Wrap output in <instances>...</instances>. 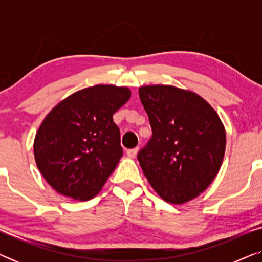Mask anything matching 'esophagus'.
<instances>
[{"instance_id": "esophagus-1", "label": "esophagus", "mask_w": 262, "mask_h": 262, "mask_svg": "<svg viewBox=\"0 0 262 262\" xmlns=\"http://www.w3.org/2000/svg\"><path fill=\"white\" fill-rule=\"evenodd\" d=\"M137 152H138V148H134V149H127V151H126V154L130 157H135L136 155H137Z\"/></svg>"}]
</instances>
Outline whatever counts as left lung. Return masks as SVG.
Returning <instances> with one entry per match:
<instances>
[{"label": "left lung", "instance_id": "left-lung-1", "mask_svg": "<svg viewBox=\"0 0 262 262\" xmlns=\"http://www.w3.org/2000/svg\"><path fill=\"white\" fill-rule=\"evenodd\" d=\"M139 99L152 130L137 155L143 173L168 203L195 198L223 161L225 130L220 117L195 93L173 85L141 87Z\"/></svg>", "mask_w": 262, "mask_h": 262}]
</instances>
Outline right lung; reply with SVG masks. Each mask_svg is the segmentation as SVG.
I'll return each mask as SVG.
<instances>
[{
    "instance_id": "right-lung-1",
    "label": "right lung",
    "mask_w": 262,
    "mask_h": 262,
    "mask_svg": "<svg viewBox=\"0 0 262 262\" xmlns=\"http://www.w3.org/2000/svg\"><path fill=\"white\" fill-rule=\"evenodd\" d=\"M126 87L99 84L60 101L34 139L38 169L60 194L89 200L116 169L123 148L113 114L130 99Z\"/></svg>"
}]
</instances>
